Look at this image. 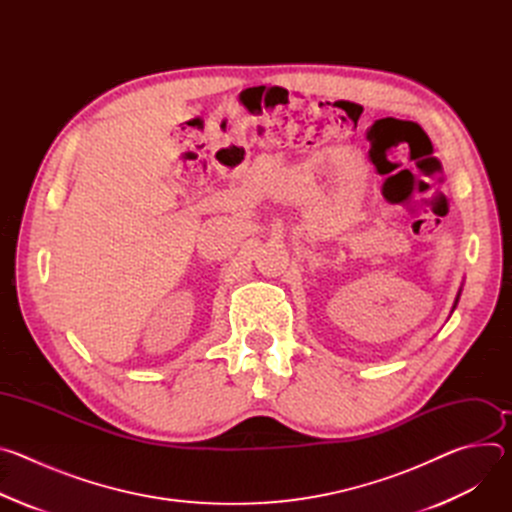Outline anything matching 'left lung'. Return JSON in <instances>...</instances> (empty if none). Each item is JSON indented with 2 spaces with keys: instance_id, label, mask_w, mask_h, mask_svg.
Returning <instances> with one entry per match:
<instances>
[{
  "instance_id": "obj_1",
  "label": "left lung",
  "mask_w": 512,
  "mask_h": 512,
  "mask_svg": "<svg viewBox=\"0 0 512 512\" xmlns=\"http://www.w3.org/2000/svg\"><path fill=\"white\" fill-rule=\"evenodd\" d=\"M460 298V296H458ZM458 298H456V304H458ZM456 304H454V308H456Z\"/></svg>"
}]
</instances>
